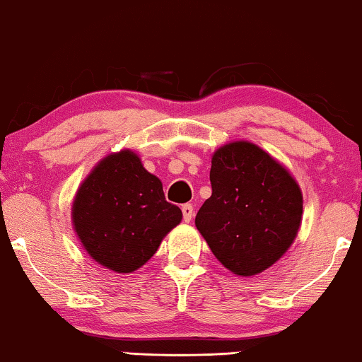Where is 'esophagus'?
Masks as SVG:
<instances>
[{
  "label": "esophagus",
  "instance_id": "34e87169",
  "mask_svg": "<svg viewBox=\"0 0 362 362\" xmlns=\"http://www.w3.org/2000/svg\"><path fill=\"white\" fill-rule=\"evenodd\" d=\"M181 211H182V219L186 222H189L192 219V216H194V207H192V204H182Z\"/></svg>",
  "mask_w": 362,
  "mask_h": 362
}]
</instances>
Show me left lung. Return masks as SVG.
Listing matches in <instances>:
<instances>
[{"label":"left lung","instance_id":"1","mask_svg":"<svg viewBox=\"0 0 362 362\" xmlns=\"http://www.w3.org/2000/svg\"><path fill=\"white\" fill-rule=\"evenodd\" d=\"M211 186L196 227L216 259L242 276L280 260L303 214V196L288 170L254 143L234 141L212 155Z\"/></svg>","mask_w":362,"mask_h":362}]
</instances>
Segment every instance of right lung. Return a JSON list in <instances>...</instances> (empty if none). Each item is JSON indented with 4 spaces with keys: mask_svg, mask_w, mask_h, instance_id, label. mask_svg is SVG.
Listing matches in <instances>:
<instances>
[{
    "mask_svg": "<svg viewBox=\"0 0 362 362\" xmlns=\"http://www.w3.org/2000/svg\"><path fill=\"white\" fill-rule=\"evenodd\" d=\"M181 219L180 207L166 201L161 181L130 150L103 158L72 204V224L83 249L118 274L145 265Z\"/></svg>",
    "mask_w": 362,
    "mask_h": 362,
    "instance_id": "add662e5",
    "label": "right lung"
}]
</instances>
